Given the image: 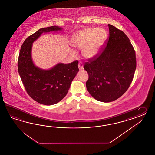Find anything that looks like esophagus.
<instances>
[{"mask_svg": "<svg viewBox=\"0 0 155 155\" xmlns=\"http://www.w3.org/2000/svg\"><path fill=\"white\" fill-rule=\"evenodd\" d=\"M78 68H79V69L81 70V69H84V65H83V63L82 62H80L78 64Z\"/></svg>", "mask_w": 155, "mask_h": 155, "instance_id": "obj_1", "label": "esophagus"}]
</instances>
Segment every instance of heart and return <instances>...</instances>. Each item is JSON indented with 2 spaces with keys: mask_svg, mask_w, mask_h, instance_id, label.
<instances>
[{
  "mask_svg": "<svg viewBox=\"0 0 155 155\" xmlns=\"http://www.w3.org/2000/svg\"><path fill=\"white\" fill-rule=\"evenodd\" d=\"M107 38L104 30L101 29L87 28L75 34L71 44L74 47L82 50V54L86 59L95 56L101 50ZM75 54V52H73Z\"/></svg>",
  "mask_w": 155,
  "mask_h": 155,
  "instance_id": "b5f03b06",
  "label": "heart"
}]
</instances>
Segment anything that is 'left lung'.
<instances>
[{"label": "left lung", "mask_w": 155, "mask_h": 155, "mask_svg": "<svg viewBox=\"0 0 155 155\" xmlns=\"http://www.w3.org/2000/svg\"><path fill=\"white\" fill-rule=\"evenodd\" d=\"M109 37L101 53L88 60L86 88L96 100L108 103L118 99L130 86L136 69L135 52L122 31L108 24Z\"/></svg>", "instance_id": "obj_1"}]
</instances>
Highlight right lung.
Wrapping results in <instances>:
<instances>
[{
	"label": "right lung",
	"instance_id": "add662e5",
	"mask_svg": "<svg viewBox=\"0 0 155 155\" xmlns=\"http://www.w3.org/2000/svg\"><path fill=\"white\" fill-rule=\"evenodd\" d=\"M58 26L38 30L22 45L18 59V71L28 95L40 104L51 105L58 103L66 96L71 82L79 71L78 61L59 63L50 69L44 70L34 64L32 45L42 33L61 30Z\"/></svg>",
	"mask_w": 155,
	"mask_h": 155
}]
</instances>
